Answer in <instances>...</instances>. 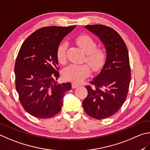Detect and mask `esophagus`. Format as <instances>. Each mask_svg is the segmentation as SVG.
<instances>
[{"mask_svg":"<svg viewBox=\"0 0 150 150\" xmlns=\"http://www.w3.org/2000/svg\"><path fill=\"white\" fill-rule=\"evenodd\" d=\"M79 85L78 84V83H72V88H76L77 87H78Z\"/></svg>","mask_w":150,"mask_h":150,"instance_id":"1","label":"esophagus"}]
</instances>
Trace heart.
Masks as SVG:
<instances>
[{
    "mask_svg": "<svg viewBox=\"0 0 150 150\" xmlns=\"http://www.w3.org/2000/svg\"><path fill=\"white\" fill-rule=\"evenodd\" d=\"M76 43L86 54L85 61L88 62L93 72H99L104 67L107 60V52L103 48H97V43L90 35L83 34L76 39ZM67 44L60 43L57 47V58L62 64L67 62ZM88 64H72L63 70V76L69 81L80 83L90 74V68Z\"/></svg>",
    "mask_w": 150,
    "mask_h": 150,
    "instance_id": "b5f03b06",
    "label": "heart"
}]
</instances>
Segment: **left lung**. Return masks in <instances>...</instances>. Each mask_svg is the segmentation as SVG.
<instances>
[{"label": "left lung", "mask_w": 150, "mask_h": 150, "mask_svg": "<svg viewBox=\"0 0 150 150\" xmlns=\"http://www.w3.org/2000/svg\"><path fill=\"white\" fill-rule=\"evenodd\" d=\"M86 28L105 45L107 60L91 86H86L88 93L83 107L90 117L103 119L119 111L127 98L131 78L129 56L125 41L113 29L99 24Z\"/></svg>", "instance_id": "8db88e82"}]
</instances>
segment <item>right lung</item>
<instances>
[{"label": "right lung", "instance_id": "1", "mask_svg": "<svg viewBox=\"0 0 150 150\" xmlns=\"http://www.w3.org/2000/svg\"><path fill=\"white\" fill-rule=\"evenodd\" d=\"M75 25L48 26L39 29L23 42L14 66L16 89L26 111L39 119L60 112L70 82L57 84L60 74L57 47Z\"/></svg>", "mask_w": 150, "mask_h": 150}]
</instances>
